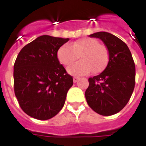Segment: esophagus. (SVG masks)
Listing matches in <instances>:
<instances>
[{
    "label": "esophagus",
    "mask_w": 146,
    "mask_h": 146,
    "mask_svg": "<svg viewBox=\"0 0 146 146\" xmlns=\"http://www.w3.org/2000/svg\"><path fill=\"white\" fill-rule=\"evenodd\" d=\"M79 79H80V77H78V76H74V77H73V82H76L78 80H79Z\"/></svg>",
    "instance_id": "1"
}]
</instances>
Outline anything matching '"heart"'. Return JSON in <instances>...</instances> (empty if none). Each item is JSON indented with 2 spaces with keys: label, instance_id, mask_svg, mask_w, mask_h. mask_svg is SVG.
<instances>
[{
  "label": "heart",
  "instance_id": "heart-1",
  "mask_svg": "<svg viewBox=\"0 0 146 146\" xmlns=\"http://www.w3.org/2000/svg\"><path fill=\"white\" fill-rule=\"evenodd\" d=\"M57 59L64 66L73 64L79 58L81 60L67 69L74 75H86L102 72L108 63V50L95 38H83L69 44L62 45L57 50Z\"/></svg>",
  "mask_w": 146,
  "mask_h": 146
}]
</instances>
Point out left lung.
Masks as SVG:
<instances>
[{
	"label": "left lung",
	"instance_id": "obj_1",
	"mask_svg": "<svg viewBox=\"0 0 146 146\" xmlns=\"http://www.w3.org/2000/svg\"><path fill=\"white\" fill-rule=\"evenodd\" d=\"M98 38L108 50L109 60L104 70L89 79L85 96L87 103L96 113L110 116L118 113L128 103L136 80V67L129 48L122 40L106 32H98Z\"/></svg>",
	"mask_w": 146,
	"mask_h": 146
}]
</instances>
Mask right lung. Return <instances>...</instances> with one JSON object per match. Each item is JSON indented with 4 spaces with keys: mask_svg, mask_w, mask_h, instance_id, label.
Listing matches in <instances>:
<instances>
[{
    "mask_svg": "<svg viewBox=\"0 0 146 146\" xmlns=\"http://www.w3.org/2000/svg\"><path fill=\"white\" fill-rule=\"evenodd\" d=\"M70 38L42 35L19 51L13 66L14 92L22 110L38 120H48L64 107L73 77L57 59Z\"/></svg>",
    "mask_w": 146,
    "mask_h": 146,
    "instance_id": "right-lung-1",
    "label": "right lung"
}]
</instances>
